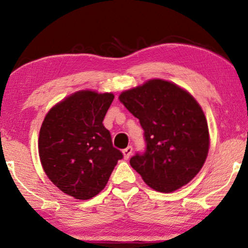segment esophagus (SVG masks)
I'll return each mask as SVG.
<instances>
[{
  "mask_svg": "<svg viewBox=\"0 0 248 248\" xmlns=\"http://www.w3.org/2000/svg\"><path fill=\"white\" fill-rule=\"evenodd\" d=\"M132 151H133V148L131 147V145H128L127 148H125L124 150H123V155H124V159H127L130 158V155H132Z\"/></svg>",
  "mask_w": 248,
  "mask_h": 248,
  "instance_id": "esophagus-1",
  "label": "esophagus"
}]
</instances>
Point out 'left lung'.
<instances>
[{
    "label": "left lung",
    "mask_w": 248,
    "mask_h": 248,
    "mask_svg": "<svg viewBox=\"0 0 248 248\" xmlns=\"http://www.w3.org/2000/svg\"><path fill=\"white\" fill-rule=\"evenodd\" d=\"M121 103L139 118L145 151L130 164L155 191L170 193L201 170L209 152L204 113L187 91L154 79L121 93Z\"/></svg>",
    "instance_id": "obj_1"
}]
</instances>
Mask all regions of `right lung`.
Masks as SVG:
<instances>
[{"instance_id": "add662e5", "label": "right lung", "mask_w": 248, "mask_h": 248, "mask_svg": "<svg viewBox=\"0 0 248 248\" xmlns=\"http://www.w3.org/2000/svg\"><path fill=\"white\" fill-rule=\"evenodd\" d=\"M113 100V93L78 91L55 105L40 127L38 151L44 171L74 199L96 196L123 158L103 124Z\"/></svg>"}]
</instances>
